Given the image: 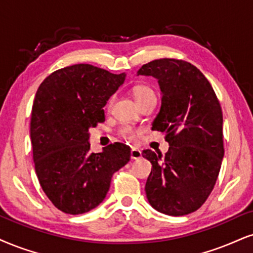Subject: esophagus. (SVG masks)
I'll use <instances>...</instances> for the list:
<instances>
[{"label": "esophagus", "mask_w": 253, "mask_h": 253, "mask_svg": "<svg viewBox=\"0 0 253 253\" xmlns=\"http://www.w3.org/2000/svg\"><path fill=\"white\" fill-rule=\"evenodd\" d=\"M142 157V151L137 148L131 149V160H139Z\"/></svg>", "instance_id": "1"}]
</instances>
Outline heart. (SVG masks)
Masks as SVG:
<instances>
[{"mask_svg": "<svg viewBox=\"0 0 253 253\" xmlns=\"http://www.w3.org/2000/svg\"><path fill=\"white\" fill-rule=\"evenodd\" d=\"M132 93H133V97L136 99V102L138 103V105H141L142 103L148 101V99L156 98V93L154 91V89H152L151 86L146 85V84H139V85L133 86ZM112 103H114V97L111 96L107 102V107L109 109L111 108ZM117 132L118 135L123 137V138H132V137L136 136L137 130L131 126H122L120 129H118Z\"/></svg>", "mask_w": 253, "mask_h": 253, "instance_id": "obj_1", "label": "heart"}]
</instances>
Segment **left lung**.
<instances>
[{
	"instance_id": "obj_1",
	"label": "left lung",
	"mask_w": 253,
	"mask_h": 253,
	"mask_svg": "<svg viewBox=\"0 0 253 253\" xmlns=\"http://www.w3.org/2000/svg\"><path fill=\"white\" fill-rule=\"evenodd\" d=\"M137 74L158 80L163 96L152 130L164 133L170 145L164 156L142 152L152 164L146 197L162 213L189 214L210 196L222 167V107L207 77L186 61L154 60Z\"/></svg>"
}]
</instances>
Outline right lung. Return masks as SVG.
Listing matches in <instances>:
<instances>
[{"label":"right lung","mask_w":253,"mask_h":253,"mask_svg":"<svg viewBox=\"0 0 253 253\" xmlns=\"http://www.w3.org/2000/svg\"><path fill=\"white\" fill-rule=\"evenodd\" d=\"M126 74L74 64L49 75L37 89L30 137L37 178L46 197L69 214L103 202L111 177L130 161V146L114 143L91 152L89 127L105 121L103 107Z\"/></svg>","instance_id":"add662e5"}]
</instances>
